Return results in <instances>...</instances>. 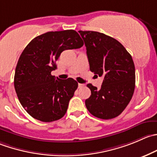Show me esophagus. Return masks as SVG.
I'll return each mask as SVG.
<instances>
[{
    "label": "esophagus",
    "instance_id": "esophagus-1",
    "mask_svg": "<svg viewBox=\"0 0 157 157\" xmlns=\"http://www.w3.org/2000/svg\"><path fill=\"white\" fill-rule=\"evenodd\" d=\"M83 86H84V84H83V83H78V87L79 88L83 87Z\"/></svg>",
    "mask_w": 157,
    "mask_h": 157
}]
</instances>
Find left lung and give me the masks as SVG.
Masks as SVG:
<instances>
[{"label": "left lung", "instance_id": "1", "mask_svg": "<svg viewBox=\"0 0 157 157\" xmlns=\"http://www.w3.org/2000/svg\"><path fill=\"white\" fill-rule=\"evenodd\" d=\"M79 33L86 49L90 70L103 80L100 89L88 83L91 95L85 100L88 111L103 120L119 116L135 89V66L131 55L114 38L97 31Z\"/></svg>", "mask_w": 157, "mask_h": 157}]
</instances>
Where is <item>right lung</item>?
I'll return each instance as SVG.
<instances>
[{
	"label": "right lung",
	"instance_id": "1",
	"mask_svg": "<svg viewBox=\"0 0 157 157\" xmlns=\"http://www.w3.org/2000/svg\"><path fill=\"white\" fill-rule=\"evenodd\" d=\"M83 45L74 30L50 31L36 36L20 56L14 74L18 100L34 119L52 122L65 115L78 83L73 78L60 80L51 75L56 61L65 50Z\"/></svg>",
	"mask_w": 157,
	"mask_h": 157
}]
</instances>
